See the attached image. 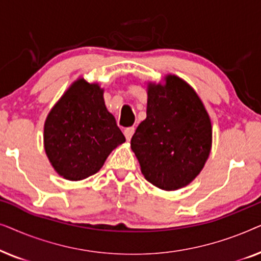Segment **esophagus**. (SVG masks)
Returning a JSON list of instances; mask_svg holds the SVG:
<instances>
[{
	"label": "esophagus",
	"mask_w": 261,
	"mask_h": 261,
	"mask_svg": "<svg viewBox=\"0 0 261 261\" xmlns=\"http://www.w3.org/2000/svg\"><path fill=\"white\" fill-rule=\"evenodd\" d=\"M134 132H135L134 127H128V128H126V129H124V137H126L127 140H130L132 137H133Z\"/></svg>",
	"instance_id": "1"
}]
</instances>
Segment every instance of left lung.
<instances>
[{
    "mask_svg": "<svg viewBox=\"0 0 261 261\" xmlns=\"http://www.w3.org/2000/svg\"><path fill=\"white\" fill-rule=\"evenodd\" d=\"M146 119L130 147L149 183L166 191L190 184L212 148V122L201 98L181 78L167 74L165 85L149 83Z\"/></svg>",
    "mask_w": 261,
    "mask_h": 261,
    "instance_id": "8db88e82",
    "label": "left lung"
}]
</instances>
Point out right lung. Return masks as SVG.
Listing matches in <instances>:
<instances>
[{
  "label": "right lung",
  "instance_id": "1",
  "mask_svg": "<svg viewBox=\"0 0 261 261\" xmlns=\"http://www.w3.org/2000/svg\"><path fill=\"white\" fill-rule=\"evenodd\" d=\"M124 141L115 117L106 108L103 89L83 78L67 89L45 121L46 154L57 173L69 180L98 172Z\"/></svg>",
  "mask_w": 261,
  "mask_h": 261
}]
</instances>
